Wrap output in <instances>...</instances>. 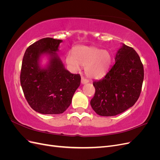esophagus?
Segmentation results:
<instances>
[{"label":"esophagus","instance_id":"1","mask_svg":"<svg viewBox=\"0 0 160 160\" xmlns=\"http://www.w3.org/2000/svg\"><path fill=\"white\" fill-rule=\"evenodd\" d=\"M88 82H89V81L88 79L83 78V77H82L81 78V84H86V83H88Z\"/></svg>","mask_w":160,"mask_h":160}]
</instances>
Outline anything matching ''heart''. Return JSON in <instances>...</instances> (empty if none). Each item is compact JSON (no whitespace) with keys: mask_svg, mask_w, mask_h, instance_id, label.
<instances>
[{"mask_svg":"<svg viewBox=\"0 0 160 160\" xmlns=\"http://www.w3.org/2000/svg\"><path fill=\"white\" fill-rule=\"evenodd\" d=\"M66 62L72 71H78L80 66L85 67V74L91 79H99L108 71L111 56L107 50L93 46H77L73 52L66 55Z\"/></svg>","mask_w":160,"mask_h":160,"instance_id":"heart-1","label":"heart"}]
</instances>
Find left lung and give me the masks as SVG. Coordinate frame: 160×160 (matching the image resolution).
Masks as SVG:
<instances>
[{
	"label": "left lung",
	"mask_w": 160,
	"mask_h": 160,
	"mask_svg": "<svg viewBox=\"0 0 160 160\" xmlns=\"http://www.w3.org/2000/svg\"><path fill=\"white\" fill-rule=\"evenodd\" d=\"M144 71L141 59L132 47L125 44L118 51L115 64L102 79L95 81L91 106L101 116L123 113L135 103L141 93Z\"/></svg>",
	"instance_id": "8db88e82"
}]
</instances>
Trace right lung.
I'll return each mask as SVG.
<instances>
[{"instance_id":"1","label":"right lung","mask_w":160,"mask_h":160,"mask_svg":"<svg viewBox=\"0 0 160 160\" xmlns=\"http://www.w3.org/2000/svg\"><path fill=\"white\" fill-rule=\"evenodd\" d=\"M62 40L44 38L28 47L24 55L21 85L31 108L42 114H60L69 107L79 88L81 77L65 68L57 52ZM48 57V63L40 65L41 57Z\"/></svg>"}]
</instances>
